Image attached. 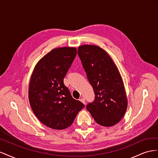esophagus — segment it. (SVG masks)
<instances>
[{
    "label": "esophagus",
    "instance_id": "34e87169",
    "mask_svg": "<svg viewBox=\"0 0 158 158\" xmlns=\"http://www.w3.org/2000/svg\"><path fill=\"white\" fill-rule=\"evenodd\" d=\"M80 101L81 102H82L84 105L85 104V99L84 98H80Z\"/></svg>",
    "mask_w": 158,
    "mask_h": 158
}]
</instances>
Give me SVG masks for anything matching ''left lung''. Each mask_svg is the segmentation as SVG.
Segmentation results:
<instances>
[{
	"mask_svg": "<svg viewBox=\"0 0 158 158\" xmlns=\"http://www.w3.org/2000/svg\"><path fill=\"white\" fill-rule=\"evenodd\" d=\"M78 54L95 95L94 102L87 105V110L99 125H116L125 115L128 105L117 66L107 52L97 45H81Z\"/></svg>",
	"mask_w": 158,
	"mask_h": 158,
	"instance_id": "8db88e82",
	"label": "left lung"
}]
</instances>
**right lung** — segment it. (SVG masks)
<instances>
[{"mask_svg": "<svg viewBox=\"0 0 158 158\" xmlns=\"http://www.w3.org/2000/svg\"><path fill=\"white\" fill-rule=\"evenodd\" d=\"M76 53L75 47L52 49L37 62L30 78L28 98L32 111L44 125L55 130L70 127L84 107L63 82Z\"/></svg>", "mask_w": 158, "mask_h": 158, "instance_id": "obj_1", "label": "right lung"}]
</instances>
